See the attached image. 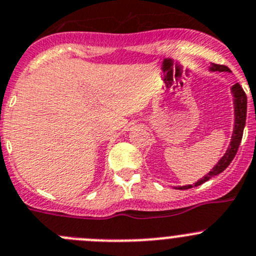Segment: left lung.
I'll list each match as a JSON object with an SVG mask.
<instances>
[{
  "label": "left lung",
  "mask_w": 256,
  "mask_h": 256,
  "mask_svg": "<svg viewBox=\"0 0 256 256\" xmlns=\"http://www.w3.org/2000/svg\"><path fill=\"white\" fill-rule=\"evenodd\" d=\"M210 70L231 72L226 66H220V64H212V66H210ZM231 93H232L234 96V107H235V125H234V131H232V136H231L230 146L228 148L225 155L220 159L218 163L212 168V170L208 174L202 176V178H200V180H197L194 184L183 186V187H176V190H190V188L197 187V186H200L202 183L207 182V180L211 179L212 176H217V174L222 173V172L225 170V169L230 166V163L232 162L234 158H235L238 146H240L241 139H242L244 128H245V121H246L248 98L245 92H244L242 87H241L238 83H236V84H234L232 87H231Z\"/></svg>",
  "instance_id": "left-lung-1"
}]
</instances>
